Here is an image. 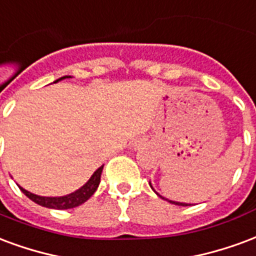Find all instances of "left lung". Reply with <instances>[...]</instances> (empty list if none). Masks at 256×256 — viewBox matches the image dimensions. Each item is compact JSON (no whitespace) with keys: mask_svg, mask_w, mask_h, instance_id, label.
I'll return each instance as SVG.
<instances>
[{"mask_svg":"<svg viewBox=\"0 0 256 256\" xmlns=\"http://www.w3.org/2000/svg\"><path fill=\"white\" fill-rule=\"evenodd\" d=\"M161 196V195H160ZM162 198V196H161ZM162 199H165V198H162ZM168 200V199H166ZM169 202L172 203V204H178V206H191V204H187V203H180V202H173V200H169Z\"/></svg>","mask_w":256,"mask_h":256,"instance_id":"8db88e82","label":"left lung"}]
</instances>
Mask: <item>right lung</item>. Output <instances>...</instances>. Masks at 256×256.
I'll list each match as a JSON object with an SVG mask.
<instances>
[{"mask_svg":"<svg viewBox=\"0 0 256 256\" xmlns=\"http://www.w3.org/2000/svg\"><path fill=\"white\" fill-rule=\"evenodd\" d=\"M65 78H70V76H64L58 80H62ZM56 80V82H58ZM102 169L104 166L98 168L94 172V174L91 176L88 182H86L84 186L82 188H79L78 191L69 194L66 196H60V198H49V196H38L35 194H31V192L26 191L24 188L20 187L22 192L27 198H30L32 202L38 203L39 206L49 207V208H58V210H66V208H74V207L80 206L82 203H84L86 200H88L90 198L94 195V192L96 191V188L100 186V174H102Z\"/></svg>","mask_w":256,"mask_h":256,"instance_id":"right-lung-1","label":"right lung"}]
</instances>
